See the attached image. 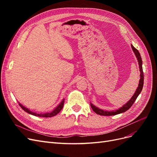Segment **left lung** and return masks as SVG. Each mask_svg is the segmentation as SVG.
<instances>
[{"instance_id":"8db88e82","label":"left lung","mask_w":157,"mask_h":157,"mask_svg":"<svg viewBox=\"0 0 157 157\" xmlns=\"http://www.w3.org/2000/svg\"><path fill=\"white\" fill-rule=\"evenodd\" d=\"M132 50L134 51L135 55L136 56V58L138 60V63H139V67H140V71L141 72L140 74V82H139V84H138V87H137L136 91L135 92V94H134V96L132 97V98L130 99V100L128 101L125 105H123L121 108L117 109V111H103L101 110V109H99L96 107H95L94 105H92V103H90V106H91L92 109H93V111L96 113L98 115H102V116H112V115H118V114H120L122 113H124L125 111H126L127 110L129 109L132 105L134 104V103L135 102V101L136 100V99L137 98V96H139V94L141 93L142 88H143L144 86V72H143V68H142V60H141V58L139 51L137 50L136 48H135L134 46L132 45H131Z\"/></svg>"}]
</instances>
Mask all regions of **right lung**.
<instances>
[{
  "label": "right lung",
  "mask_w": 157,
  "mask_h": 157,
  "mask_svg": "<svg viewBox=\"0 0 157 157\" xmlns=\"http://www.w3.org/2000/svg\"><path fill=\"white\" fill-rule=\"evenodd\" d=\"M63 103H64V99H63V101L60 103L58 107H57L53 111L51 112V113H44V114H41V113L38 114V113H33L31 111H30L29 109H28L26 107H23L21 105V104H20V103H19V105L21 107V108L23 109V111H25L27 113L31 114V115H33L34 116L40 117H54V116L56 115L57 114H58L60 112V111L61 110V109H62V108L63 107Z\"/></svg>",
  "instance_id": "add662e5"
}]
</instances>
